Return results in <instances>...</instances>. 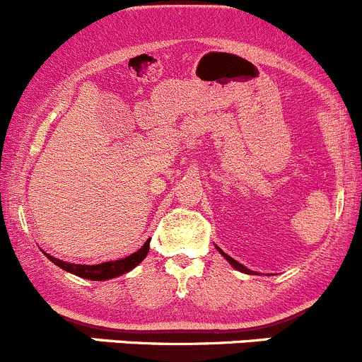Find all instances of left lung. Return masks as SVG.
<instances>
[{"label": "left lung", "instance_id": "8db88e82", "mask_svg": "<svg viewBox=\"0 0 362 362\" xmlns=\"http://www.w3.org/2000/svg\"><path fill=\"white\" fill-rule=\"evenodd\" d=\"M216 250H218V252H220V253H221V255H223V257H225V259H227V260H228V264H230V266H232V267H235V269H238V271H241V273H246V274H253V271L246 269V267H245V266H241V264H239V262H238V260H234V259H232V257H228V255H227V253H225V252H221V250H220V248H218V246H216Z\"/></svg>", "mask_w": 362, "mask_h": 362}]
</instances>
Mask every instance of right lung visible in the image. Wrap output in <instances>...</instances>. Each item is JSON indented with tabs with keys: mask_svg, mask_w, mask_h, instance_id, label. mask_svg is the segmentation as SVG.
Listing matches in <instances>:
<instances>
[{
	"mask_svg": "<svg viewBox=\"0 0 362 362\" xmlns=\"http://www.w3.org/2000/svg\"><path fill=\"white\" fill-rule=\"evenodd\" d=\"M149 241H151V239H148L141 250H137V252L132 253V255L124 257V259L114 260V262L96 264V266H82V264L63 262V260L56 259V257H51L49 253H45V255H47V259L51 260V262H54L56 266L61 267V269L75 274V276H81V278H86V280H93V281H103V280H110V278L121 276V274L128 273V271L134 269L135 266H139V264L146 259V255H148Z\"/></svg>",
	"mask_w": 362,
	"mask_h": 362,
	"instance_id": "1",
	"label": "right lung"
}]
</instances>
